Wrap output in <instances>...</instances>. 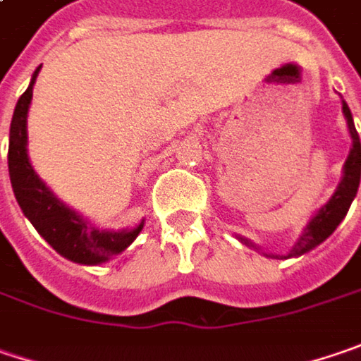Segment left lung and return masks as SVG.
Instances as JSON below:
<instances>
[{
	"instance_id": "left-lung-1",
	"label": "left lung",
	"mask_w": 361,
	"mask_h": 361,
	"mask_svg": "<svg viewBox=\"0 0 361 361\" xmlns=\"http://www.w3.org/2000/svg\"><path fill=\"white\" fill-rule=\"evenodd\" d=\"M343 114L348 118V126H350V134H352L353 146L352 152L345 160V169H343V178L339 183V187L335 190V195L329 199V203L325 207L319 209L315 217L311 219V224L307 226V229L302 231V235L298 238V242L295 243V247L286 254V256H276V258H293V256H300L309 250L317 247L321 242H325L331 233L335 231V227L339 226L343 221V217L348 215L350 211V205H352L353 197L357 192V187H360V176H361V144H360V135L355 132V126H353V118L348 103L343 101ZM243 243L256 247L252 242L240 238Z\"/></svg>"
}]
</instances>
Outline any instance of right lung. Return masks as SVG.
Returning a JSON list of instances; mask_svg holds the SVG:
<instances>
[{
  "instance_id": "1",
  "label": "right lung",
  "mask_w": 361,
  "mask_h": 361,
  "mask_svg": "<svg viewBox=\"0 0 361 361\" xmlns=\"http://www.w3.org/2000/svg\"><path fill=\"white\" fill-rule=\"evenodd\" d=\"M40 66L34 71V77L24 95L18 99L11 126H9L8 166L9 180L13 195L24 215L36 227V231L50 243L61 256L79 264H101L111 256L121 254L135 235L142 231L140 224L130 231H99L97 227L87 224L75 211L64 207L63 203L48 190L44 183L34 172L27 160L26 118L32 101V87L38 77Z\"/></svg>"
}]
</instances>
